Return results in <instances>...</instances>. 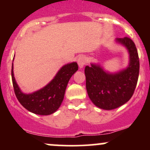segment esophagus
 <instances>
[{
  "mask_svg": "<svg viewBox=\"0 0 150 150\" xmlns=\"http://www.w3.org/2000/svg\"><path fill=\"white\" fill-rule=\"evenodd\" d=\"M86 63V59L83 56H81L78 58V64L80 68H83Z\"/></svg>",
  "mask_w": 150,
  "mask_h": 150,
  "instance_id": "34e87169",
  "label": "esophagus"
}]
</instances>
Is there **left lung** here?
<instances>
[{"label": "left lung", "instance_id": "left-lung-1", "mask_svg": "<svg viewBox=\"0 0 150 150\" xmlns=\"http://www.w3.org/2000/svg\"><path fill=\"white\" fill-rule=\"evenodd\" d=\"M127 48L129 64L115 73L106 72L99 64L85 67L88 95L96 107L111 110L123 105L134 94L139 73V59L135 43L129 38H116Z\"/></svg>", "mask_w": 150, "mask_h": 150}]
</instances>
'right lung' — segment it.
<instances>
[{"instance_id":"add662e5","label":"right lung","mask_w":150,"mask_h":150,"mask_svg":"<svg viewBox=\"0 0 150 150\" xmlns=\"http://www.w3.org/2000/svg\"><path fill=\"white\" fill-rule=\"evenodd\" d=\"M78 69L77 62L67 64L59 70L54 79L45 87L28 94L22 92L16 83L12 64L11 77L15 95L20 104L28 111L40 115L52 114L61 105L68 82Z\"/></svg>"}]
</instances>
